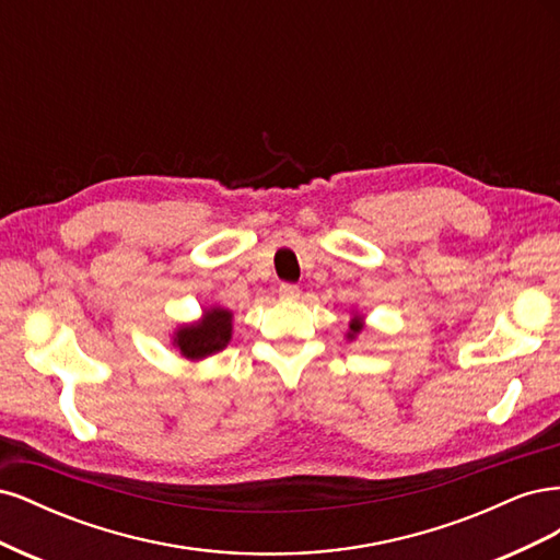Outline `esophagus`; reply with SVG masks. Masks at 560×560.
Here are the masks:
<instances>
[{"mask_svg": "<svg viewBox=\"0 0 560 560\" xmlns=\"http://www.w3.org/2000/svg\"><path fill=\"white\" fill-rule=\"evenodd\" d=\"M278 294H280V299H284V301H294V299H299V287L296 284H290V282H284V284H280V290H278Z\"/></svg>", "mask_w": 560, "mask_h": 560, "instance_id": "34e87169", "label": "esophagus"}]
</instances>
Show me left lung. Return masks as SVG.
Returning a JSON list of instances; mask_svg holds the SVG:
<instances>
[{
    "label": "left lung",
    "instance_id": "1",
    "mask_svg": "<svg viewBox=\"0 0 560 560\" xmlns=\"http://www.w3.org/2000/svg\"><path fill=\"white\" fill-rule=\"evenodd\" d=\"M362 329H364V319H362V315H354L352 319H350V331H348V338L352 341L354 336L358 334H362Z\"/></svg>",
    "mask_w": 560,
    "mask_h": 560
}]
</instances>
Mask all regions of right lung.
I'll return each instance as SVG.
<instances>
[{"label": "right lung", "mask_w": 560, "mask_h": 560, "mask_svg": "<svg viewBox=\"0 0 560 560\" xmlns=\"http://www.w3.org/2000/svg\"><path fill=\"white\" fill-rule=\"evenodd\" d=\"M233 313L226 308L212 306L198 322H191V325H182L175 336H173V346L182 352V358L198 362L206 360L210 354L224 350L231 341V331H233Z\"/></svg>", "instance_id": "1"}]
</instances>
